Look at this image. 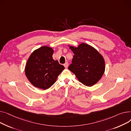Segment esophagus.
Instances as JSON below:
<instances>
[{
  "mask_svg": "<svg viewBox=\"0 0 131 131\" xmlns=\"http://www.w3.org/2000/svg\"><path fill=\"white\" fill-rule=\"evenodd\" d=\"M64 66L66 68H67L68 67V62H66L64 64Z\"/></svg>",
  "mask_w": 131,
  "mask_h": 131,
  "instance_id": "esophagus-1",
  "label": "esophagus"
}]
</instances>
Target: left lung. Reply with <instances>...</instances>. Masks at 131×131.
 I'll list each match as a JSON object with an SVG mask.
<instances>
[{
  "label": "left lung",
  "mask_w": 131,
  "mask_h": 131,
  "mask_svg": "<svg viewBox=\"0 0 131 131\" xmlns=\"http://www.w3.org/2000/svg\"><path fill=\"white\" fill-rule=\"evenodd\" d=\"M69 48L74 56L69 70L84 85L93 86L104 73L105 63L103 57L94 48L84 43L77 48L69 46Z\"/></svg>",
  "instance_id": "left-lung-1"
}]
</instances>
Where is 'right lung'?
I'll return each mask as SVG.
<instances>
[{
    "label": "right lung",
    "mask_w": 131,
    "mask_h": 131,
    "mask_svg": "<svg viewBox=\"0 0 131 131\" xmlns=\"http://www.w3.org/2000/svg\"><path fill=\"white\" fill-rule=\"evenodd\" d=\"M53 52L51 48L43 46L34 51L27 61L26 76L37 88L45 90L51 87L64 69L63 65L53 60Z\"/></svg>",
    "instance_id": "add662e5"
}]
</instances>
